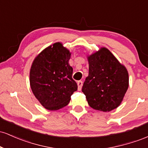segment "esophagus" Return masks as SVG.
Instances as JSON below:
<instances>
[{"label":"esophagus","instance_id":"1","mask_svg":"<svg viewBox=\"0 0 148 148\" xmlns=\"http://www.w3.org/2000/svg\"><path fill=\"white\" fill-rule=\"evenodd\" d=\"M77 85H78V90H81V88H82V86H83V81H77Z\"/></svg>","mask_w":148,"mask_h":148}]
</instances>
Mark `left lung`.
<instances>
[{
  "instance_id": "obj_1",
  "label": "left lung",
  "mask_w": 148,
  "mask_h": 148,
  "mask_svg": "<svg viewBox=\"0 0 148 148\" xmlns=\"http://www.w3.org/2000/svg\"><path fill=\"white\" fill-rule=\"evenodd\" d=\"M89 74L82 87L91 108L111 111L123 101L129 87L127 69L106 48L88 58Z\"/></svg>"
}]
</instances>
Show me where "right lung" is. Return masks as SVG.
I'll list each match as a JSON object with an SVG mask.
<instances>
[{"label":"right lung","instance_id":"obj_1","mask_svg":"<svg viewBox=\"0 0 148 148\" xmlns=\"http://www.w3.org/2000/svg\"><path fill=\"white\" fill-rule=\"evenodd\" d=\"M71 53L57 42L47 47L34 60L30 84L34 95L47 109L56 111L68 104L78 86L69 65Z\"/></svg>","mask_w":148,"mask_h":148}]
</instances>
